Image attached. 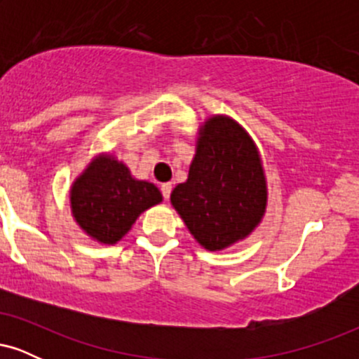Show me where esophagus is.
Here are the masks:
<instances>
[{
    "instance_id": "obj_1",
    "label": "esophagus",
    "mask_w": 359,
    "mask_h": 359,
    "mask_svg": "<svg viewBox=\"0 0 359 359\" xmlns=\"http://www.w3.org/2000/svg\"><path fill=\"white\" fill-rule=\"evenodd\" d=\"M162 194H163V197H165V199H168V197H170V192H172V184L170 182H167V184H162Z\"/></svg>"
}]
</instances>
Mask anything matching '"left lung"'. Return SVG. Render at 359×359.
<instances>
[{
	"mask_svg": "<svg viewBox=\"0 0 359 359\" xmlns=\"http://www.w3.org/2000/svg\"><path fill=\"white\" fill-rule=\"evenodd\" d=\"M269 189L257 143L240 123L212 114L199 126L187 180L170 203L194 240L221 251L257 229L266 211Z\"/></svg>",
	"mask_w": 359,
	"mask_h": 359,
	"instance_id": "1",
	"label": "left lung"
}]
</instances>
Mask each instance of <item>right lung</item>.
Here are the masks:
<instances>
[{
	"label": "right lung",
	"mask_w": 359,
	"mask_h": 359,
	"mask_svg": "<svg viewBox=\"0 0 359 359\" xmlns=\"http://www.w3.org/2000/svg\"><path fill=\"white\" fill-rule=\"evenodd\" d=\"M162 192L131 175L113 154H100L71 185V211L90 240L116 245L140 214L162 203Z\"/></svg>",
	"instance_id": "1"
}]
</instances>
